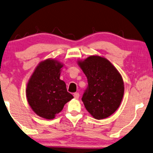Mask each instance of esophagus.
I'll return each instance as SVG.
<instances>
[{
  "instance_id": "obj_1",
  "label": "esophagus",
  "mask_w": 153,
  "mask_h": 153,
  "mask_svg": "<svg viewBox=\"0 0 153 153\" xmlns=\"http://www.w3.org/2000/svg\"><path fill=\"white\" fill-rule=\"evenodd\" d=\"M74 97L75 99H79V93H74Z\"/></svg>"
}]
</instances>
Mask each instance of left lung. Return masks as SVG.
I'll list each match as a JSON object with an SVG mask.
<instances>
[{
  "instance_id": "1",
  "label": "left lung",
  "mask_w": 153,
  "mask_h": 153,
  "mask_svg": "<svg viewBox=\"0 0 153 153\" xmlns=\"http://www.w3.org/2000/svg\"><path fill=\"white\" fill-rule=\"evenodd\" d=\"M88 79L81 98L86 110L95 119L108 118L120 106L124 95V83L116 68L106 58L91 56L79 61Z\"/></svg>"
}]
</instances>
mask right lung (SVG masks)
Returning <instances> with one entry per match:
<instances>
[{
    "instance_id": "obj_1",
    "label": "right lung",
    "mask_w": 153,
    "mask_h": 153,
    "mask_svg": "<svg viewBox=\"0 0 153 153\" xmlns=\"http://www.w3.org/2000/svg\"><path fill=\"white\" fill-rule=\"evenodd\" d=\"M62 65L48 59L38 65L27 85L28 102L35 114L46 119H53L72 99L66 84L60 79Z\"/></svg>"
}]
</instances>
